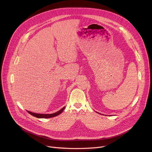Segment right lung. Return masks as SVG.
Here are the masks:
<instances>
[{"label":"right lung","instance_id":"1","mask_svg":"<svg viewBox=\"0 0 152 152\" xmlns=\"http://www.w3.org/2000/svg\"><path fill=\"white\" fill-rule=\"evenodd\" d=\"M65 107H64L61 110L58 111L57 112L54 113H52V114H38V113H32V112H30V111H28V113L30 115H31L32 116H35V117L38 118H50L55 117L56 116H58L60 114H61L62 113V111L64 110V109H65Z\"/></svg>","mask_w":152,"mask_h":152}]
</instances>
